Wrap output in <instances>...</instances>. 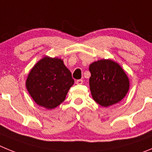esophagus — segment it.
<instances>
[{
    "instance_id": "obj_1",
    "label": "esophagus",
    "mask_w": 152,
    "mask_h": 152,
    "mask_svg": "<svg viewBox=\"0 0 152 152\" xmlns=\"http://www.w3.org/2000/svg\"><path fill=\"white\" fill-rule=\"evenodd\" d=\"M76 83L77 85H82L83 83V79H78V80H76Z\"/></svg>"
}]
</instances>
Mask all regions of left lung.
<instances>
[{
	"label": "left lung",
	"mask_w": 152,
	"mask_h": 152,
	"mask_svg": "<svg viewBox=\"0 0 152 152\" xmlns=\"http://www.w3.org/2000/svg\"><path fill=\"white\" fill-rule=\"evenodd\" d=\"M90 91L101 106L118 103L129 91V78L122 67L111 60H99L90 64Z\"/></svg>",
	"instance_id": "left-lung-1"
}]
</instances>
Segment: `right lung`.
Here are the masks:
<instances>
[{
	"label": "right lung",
	"mask_w": 152,
	"mask_h": 152,
	"mask_svg": "<svg viewBox=\"0 0 152 152\" xmlns=\"http://www.w3.org/2000/svg\"><path fill=\"white\" fill-rule=\"evenodd\" d=\"M73 83L74 79L63 60L47 56L30 70L26 86L37 104L53 109L65 100Z\"/></svg>",
	"instance_id": "right-lung-1"
}]
</instances>
